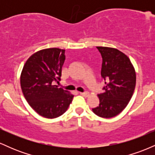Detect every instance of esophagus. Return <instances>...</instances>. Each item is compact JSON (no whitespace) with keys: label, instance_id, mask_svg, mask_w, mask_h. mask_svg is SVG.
<instances>
[{"label":"esophagus","instance_id":"1","mask_svg":"<svg viewBox=\"0 0 155 155\" xmlns=\"http://www.w3.org/2000/svg\"><path fill=\"white\" fill-rule=\"evenodd\" d=\"M80 95H83V96H85V97H88L89 95H90V93H89L88 92H79Z\"/></svg>","mask_w":155,"mask_h":155}]
</instances>
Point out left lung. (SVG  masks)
I'll list each match as a JSON object with an SVG mask.
<instances>
[{
	"label": "left lung",
	"instance_id": "1",
	"mask_svg": "<svg viewBox=\"0 0 155 155\" xmlns=\"http://www.w3.org/2000/svg\"><path fill=\"white\" fill-rule=\"evenodd\" d=\"M97 49L103 58L101 76L106 81V92L97 95L100 104L92 111L98 117L111 118L123 111L130 101L136 87V71L128 57L117 49Z\"/></svg>",
	"mask_w": 155,
	"mask_h": 155
}]
</instances>
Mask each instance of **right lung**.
<instances>
[{"instance_id":"add662e5","label":"right lung","mask_w":155,"mask_h":155,"mask_svg":"<svg viewBox=\"0 0 155 155\" xmlns=\"http://www.w3.org/2000/svg\"><path fill=\"white\" fill-rule=\"evenodd\" d=\"M65 60V49L49 48L32 54L23 66V95L31 107L45 118L61 116L72 102L74 95L54 84L60 81Z\"/></svg>"}]
</instances>
